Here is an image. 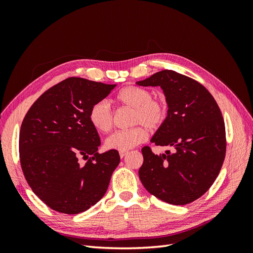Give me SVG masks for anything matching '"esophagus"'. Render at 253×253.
<instances>
[{"instance_id":"1","label":"esophagus","mask_w":253,"mask_h":253,"mask_svg":"<svg viewBox=\"0 0 253 253\" xmlns=\"http://www.w3.org/2000/svg\"><path fill=\"white\" fill-rule=\"evenodd\" d=\"M127 154V151H124V152H119V155L121 158H124L126 155Z\"/></svg>"}]
</instances>
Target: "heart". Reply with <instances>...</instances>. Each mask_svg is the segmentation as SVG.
<instances>
[{
    "mask_svg": "<svg viewBox=\"0 0 253 253\" xmlns=\"http://www.w3.org/2000/svg\"><path fill=\"white\" fill-rule=\"evenodd\" d=\"M115 99L118 104L132 108V125L141 126L113 133L105 140V147L109 150L124 152L135 148L148 138L144 126L154 131L162 126L167 119V101L163 98L152 97V93L147 88L128 85L120 89ZM88 117L91 126L101 133H108L113 126V112L110 104L104 100L91 106Z\"/></svg>",
    "mask_w": 253,
    "mask_h": 253,
    "instance_id": "1",
    "label": "heart"
}]
</instances>
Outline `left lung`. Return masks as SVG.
Wrapping results in <instances>:
<instances>
[{"label":"left lung","instance_id":"8db88e82","mask_svg":"<svg viewBox=\"0 0 253 253\" xmlns=\"http://www.w3.org/2000/svg\"><path fill=\"white\" fill-rule=\"evenodd\" d=\"M136 83L163 88L169 110L151 142L174 148L160 155L142 148V185L168 204L192 203L213 185L226 155L225 122L215 99L200 82L169 70Z\"/></svg>","mask_w":253,"mask_h":253}]
</instances>
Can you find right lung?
<instances>
[{
    "label": "right lung",
    "instance_id": "add662e5",
    "mask_svg": "<svg viewBox=\"0 0 253 253\" xmlns=\"http://www.w3.org/2000/svg\"><path fill=\"white\" fill-rule=\"evenodd\" d=\"M116 84L72 77L37 99L23 119L19 153L34 193L52 210L78 214L101 200L120 163L119 153L97 152L100 137L90 108ZM87 160L81 166L79 158Z\"/></svg>",
    "mask_w": 253,
    "mask_h": 253
}]
</instances>
